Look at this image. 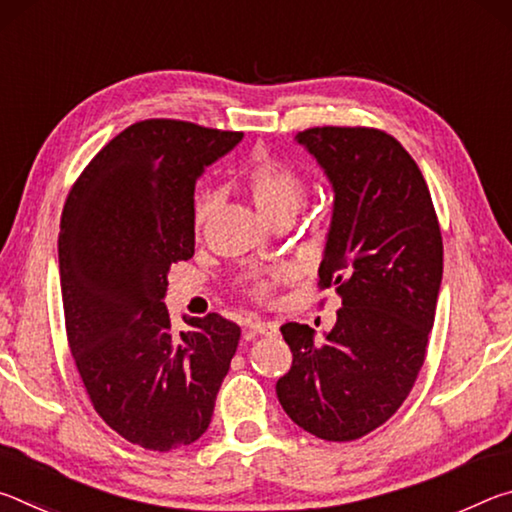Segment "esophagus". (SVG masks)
<instances>
[{"label": "esophagus", "mask_w": 512, "mask_h": 512, "mask_svg": "<svg viewBox=\"0 0 512 512\" xmlns=\"http://www.w3.org/2000/svg\"><path fill=\"white\" fill-rule=\"evenodd\" d=\"M248 329L253 334H262V336H273L277 334V325L271 323V320H250Z\"/></svg>", "instance_id": "obj_1"}]
</instances>
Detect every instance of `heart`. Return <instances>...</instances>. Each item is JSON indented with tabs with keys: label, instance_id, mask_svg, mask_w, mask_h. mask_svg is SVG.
<instances>
[{
	"label": "heart",
	"instance_id": "heart-1",
	"mask_svg": "<svg viewBox=\"0 0 512 512\" xmlns=\"http://www.w3.org/2000/svg\"><path fill=\"white\" fill-rule=\"evenodd\" d=\"M241 185L255 203L257 212L271 221L277 214H296L305 201V183L296 171L287 164L275 160L271 153L257 151L248 164L241 169ZM210 203L207 198H198L194 205V223L201 228ZM264 293V289H262Z\"/></svg>",
	"mask_w": 512,
	"mask_h": 512
}]
</instances>
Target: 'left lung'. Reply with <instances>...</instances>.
Wrapping results in <instances>:
<instances>
[{
  "mask_svg": "<svg viewBox=\"0 0 512 512\" xmlns=\"http://www.w3.org/2000/svg\"><path fill=\"white\" fill-rule=\"evenodd\" d=\"M332 185L318 277L341 296L336 325L280 327L293 361L275 393L316 438L366 436L400 409L424 363L443 280V237L418 164L375 128L296 135Z\"/></svg>",
  "mask_w": 512,
  "mask_h": 512,
  "instance_id": "1",
  "label": "left lung"
}]
</instances>
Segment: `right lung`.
<instances>
[{"instance_id":"obj_1","label":"right lung","mask_w":512,"mask_h":512,"mask_svg":"<svg viewBox=\"0 0 512 512\" xmlns=\"http://www.w3.org/2000/svg\"><path fill=\"white\" fill-rule=\"evenodd\" d=\"M244 133L189 121L128 126L67 196L58 235L69 350L103 422L153 452L210 427L239 327L219 314L171 329V264L194 255L196 180Z\"/></svg>"}]
</instances>
